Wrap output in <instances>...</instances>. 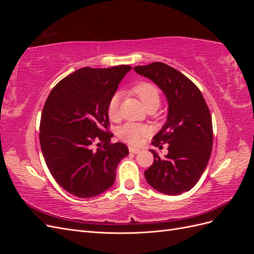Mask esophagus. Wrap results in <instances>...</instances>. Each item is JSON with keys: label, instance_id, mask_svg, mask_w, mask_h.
Wrapping results in <instances>:
<instances>
[{"label": "esophagus", "instance_id": "1", "mask_svg": "<svg viewBox=\"0 0 254 254\" xmlns=\"http://www.w3.org/2000/svg\"><path fill=\"white\" fill-rule=\"evenodd\" d=\"M129 151L131 153H137V152H140V149L136 147H132V146H129Z\"/></svg>", "mask_w": 254, "mask_h": 254}]
</instances>
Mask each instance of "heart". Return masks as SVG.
Segmentation results:
<instances>
[{
  "instance_id": "1",
  "label": "heart",
  "mask_w": 254,
  "mask_h": 254,
  "mask_svg": "<svg viewBox=\"0 0 254 254\" xmlns=\"http://www.w3.org/2000/svg\"><path fill=\"white\" fill-rule=\"evenodd\" d=\"M133 94L141 99V102L148 111L156 110L161 103V94L159 89L155 84L148 81H141L136 83L132 88ZM120 106H121V94L114 93L108 103L107 112L110 120L118 121L120 119ZM150 132L149 128L137 123H126L125 125L119 128L118 135L122 141L132 145H139L145 136Z\"/></svg>"
}]
</instances>
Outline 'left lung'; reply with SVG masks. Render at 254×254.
I'll return each instance as SVG.
<instances>
[{
	"instance_id": "1",
	"label": "left lung",
	"mask_w": 254,
	"mask_h": 254,
	"mask_svg": "<svg viewBox=\"0 0 254 254\" xmlns=\"http://www.w3.org/2000/svg\"><path fill=\"white\" fill-rule=\"evenodd\" d=\"M133 70L155 82L168 101L167 122L153 136L152 144H168V153L146 170V181L166 195L189 191L200 179L213 145L212 117L200 90L176 68L162 63L137 65Z\"/></svg>"
}]
</instances>
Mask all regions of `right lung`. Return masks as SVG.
<instances>
[{
	"label": "right lung",
	"instance_id": "right-lung-1",
	"mask_svg": "<svg viewBox=\"0 0 254 254\" xmlns=\"http://www.w3.org/2000/svg\"><path fill=\"white\" fill-rule=\"evenodd\" d=\"M131 66L82 67L61 79L44 104L39 139L53 178L68 193L90 198L113 186L123 143H111L107 107ZM94 142L98 149H93Z\"/></svg>",
	"mask_w": 254,
	"mask_h": 254
}]
</instances>
